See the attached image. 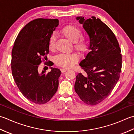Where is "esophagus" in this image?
Here are the masks:
<instances>
[{"instance_id": "34e87169", "label": "esophagus", "mask_w": 134, "mask_h": 134, "mask_svg": "<svg viewBox=\"0 0 134 134\" xmlns=\"http://www.w3.org/2000/svg\"><path fill=\"white\" fill-rule=\"evenodd\" d=\"M61 70L62 73H64V72H66L67 70H68V69H67V68H62V69H61Z\"/></svg>"}]
</instances>
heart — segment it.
<instances>
[{"label":"heart","mask_w":134,"mask_h":134,"mask_svg":"<svg viewBox=\"0 0 134 134\" xmlns=\"http://www.w3.org/2000/svg\"><path fill=\"white\" fill-rule=\"evenodd\" d=\"M60 33L64 36L73 43V46L76 50L79 53L83 54L87 50L88 47V41L85 37L81 36L82 32L78 27L69 25L62 28ZM48 48L50 51H54L55 48V36L54 35L51 36L48 42ZM79 57L76 53L69 54H59L55 59L57 65L59 66L70 68L76 64Z\"/></svg>","instance_id":"heart-1"}]
</instances>
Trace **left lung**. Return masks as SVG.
Returning a JSON list of instances; mask_svg holds the SVG:
<instances>
[{"instance_id": "left-lung-1", "label": "left lung", "mask_w": 134, "mask_h": 134, "mask_svg": "<svg viewBox=\"0 0 134 134\" xmlns=\"http://www.w3.org/2000/svg\"><path fill=\"white\" fill-rule=\"evenodd\" d=\"M90 37V51L79 64L86 73L76 76L75 90L87 105H95L110 94L120 78L122 57L115 35L99 18L76 17Z\"/></svg>"}]
</instances>
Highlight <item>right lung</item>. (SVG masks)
<instances>
[{
	"label": "right lung",
	"instance_id": "obj_1",
	"mask_svg": "<svg viewBox=\"0 0 134 134\" xmlns=\"http://www.w3.org/2000/svg\"><path fill=\"white\" fill-rule=\"evenodd\" d=\"M58 25L57 19L37 18L29 22L18 34L12 49L14 80L24 96L36 104L48 102L58 87L61 70L50 68V72L46 73V69L41 72L38 68L43 57V61L47 58L49 40Z\"/></svg>",
	"mask_w": 134,
	"mask_h": 134
}]
</instances>
